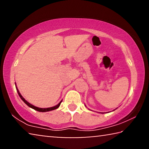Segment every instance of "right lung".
Returning a JSON list of instances; mask_svg holds the SVG:
<instances>
[{
	"label": "right lung",
	"mask_w": 149,
	"mask_h": 149,
	"mask_svg": "<svg viewBox=\"0 0 149 149\" xmlns=\"http://www.w3.org/2000/svg\"><path fill=\"white\" fill-rule=\"evenodd\" d=\"M15 85H16V90H17V93H18V95H19V97L21 98V99L23 100V101L26 103V104L28 106V107H29L30 108H33V109H34V110H37V111H38V112H49V111H51V110H55V109H56V108H58L59 107H60V104H61V102H62V100H61V101H60L58 104L57 105H56V106H54V107H50V108H38V107H35V106H33V104H30L29 102H28L27 101V100H26V99H24V98L22 97V95L20 94V93H19V90H18V89H17V86H16V84H15Z\"/></svg>",
	"instance_id": "obj_1"
}]
</instances>
